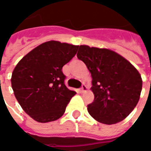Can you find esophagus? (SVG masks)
Instances as JSON below:
<instances>
[{
    "instance_id": "1",
    "label": "esophagus",
    "mask_w": 151,
    "mask_h": 151,
    "mask_svg": "<svg viewBox=\"0 0 151 151\" xmlns=\"http://www.w3.org/2000/svg\"><path fill=\"white\" fill-rule=\"evenodd\" d=\"M86 89H87V86H86L85 84H83V85L82 86V87H81V91H82V92L85 91Z\"/></svg>"
}]
</instances>
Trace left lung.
<instances>
[{"label":"left lung","instance_id":"obj_1","mask_svg":"<svg viewBox=\"0 0 151 151\" xmlns=\"http://www.w3.org/2000/svg\"><path fill=\"white\" fill-rule=\"evenodd\" d=\"M77 56L92 77L95 99L87 105L90 115L106 124L125 119L140 99L142 80L139 72L123 56L107 48L80 45Z\"/></svg>","mask_w":151,"mask_h":151}]
</instances>
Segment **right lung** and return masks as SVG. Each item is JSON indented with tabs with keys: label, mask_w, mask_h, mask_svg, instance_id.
<instances>
[{
	"label": "right lung",
	"mask_w": 151,
	"mask_h": 151,
	"mask_svg": "<svg viewBox=\"0 0 151 151\" xmlns=\"http://www.w3.org/2000/svg\"><path fill=\"white\" fill-rule=\"evenodd\" d=\"M78 46L47 41L27 53L13 71L11 85L17 100L40 123L59 119L76 92L65 85L63 66L75 56Z\"/></svg>",
	"instance_id": "add662e5"
}]
</instances>
